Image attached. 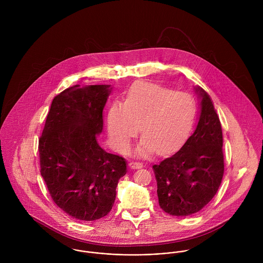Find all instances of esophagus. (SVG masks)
Instances as JSON below:
<instances>
[{"instance_id": "1", "label": "esophagus", "mask_w": 263, "mask_h": 263, "mask_svg": "<svg viewBox=\"0 0 263 263\" xmlns=\"http://www.w3.org/2000/svg\"><path fill=\"white\" fill-rule=\"evenodd\" d=\"M129 167L132 169H140V168H143V164L141 162H137V161H132L129 162Z\"/></svg>"}]
</instances>
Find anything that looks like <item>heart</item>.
<instances>
[{
	"label": "heart",
	"mask_w": 263,
	"mask_h": 263,
	"mask_svg": "<svg viewBox=\"0 0 263 263\" xmlns=\"http://www.w3.org/2000/svg\"><path fill=\"white\" fill-rule=\"evenodd\" d=\"M195 117V102L185 92L158 84L139 82L130 87L125 102H113L107 114V127L115 149L124 152L138 134L142 139L135 153L148 157L156 151L170 155L186 141Z\"/></svg>",
	"instance_id": "obj_1"
}]
</instances>
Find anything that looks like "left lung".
<instances>
[{"label":"left lung","mask_w":263,"mask_h":263,"mask_svg":"<svg viewBox=\"0 0 263 263\" xmlns=\"http://www.w3.org/2000/svg\"><path fill=\"white\" fill-rule=\"evenodd\" d=\"M200 111L194 133L182 148L154 165L160 208L186 217L199 212L215 196L224 175L223 134L210 95L194 87Z\"/></svg>","instance_id":"obj_1"}]
</instances>
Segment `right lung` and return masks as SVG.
<instances>
[{
    "instance_id": "right-lung-1",
    "label": "right lung",
    "mask_w": 263,
    "mask_h": 263,
    "mask_svg": "<svg viewBox=\"0 0 263 263\" xmlns=\"http://www.w3.org/2000/svg\"><path fill=\"white\" fill-rule=\"evenodd\" d=\"M110 85H75L57 95L39 139L40 172L51 198L79 221H95L112 209L122 157L103 150L97 137Z\"/></svg>"
}]
</instances>
